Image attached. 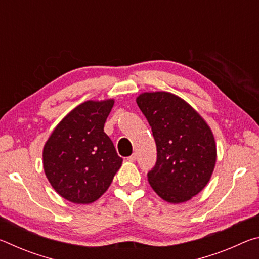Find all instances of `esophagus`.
I'll return each mask as SVG.
<instances>
[{"label": "esophagus", "mask_w": 259, "mask_h": 259, "mask_svg": "<svg viewBox=\"0 0 259 259\" xmlns=\"http://www.w3.org/2000/svg\"><path fill=\"white\" fill-rule=\"evenodd\" d=\"M126 160L130 161V162H135L136 160H137V154H136V153H134V154H131Z\"/></svg>", "instance_id": "esophagus-1"}]
</instances>
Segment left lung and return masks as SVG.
<instances>
[{"label":"left lung","instance_id":"8db88e82","mask_svg":"<svg viewBox=\"0 0 259 259\" xmlns=\"http://www.w3.org/2000/svg\"><path fill=\"white\" fill-rule=\"evenodd\" d=\"M137 105L150 123L156 162L151 186L168 202L190 200L207 185L216 162L211 130L185 100L169 93H145Z\"/></svg>","mask_w":259,"mask_h":259}]
</instances>
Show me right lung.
I'll return each instance as SVG.
<instances>
[{
    "label": "right lung",
    "instance_id": "right-lung-1",
    "mask_svg": "<svg viewBox=\"0 0 259 259\" xmlns=\"http://www.w3.org/2000/svg\"><path fill=\"white\" fill-rule=\"evenodd\" d=\"M114 100L85 102L57 125L43 148V168L56 192L74 203H91L111 185L120 169L104 124Z\"/></svg>",
    "mask_w": 259,
    "mask_h": 259
}]
</instances>
